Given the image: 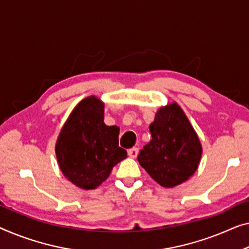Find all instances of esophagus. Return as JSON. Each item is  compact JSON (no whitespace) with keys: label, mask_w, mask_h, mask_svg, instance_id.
<instances>
[{"label":"esophagus","mask_w":249,"mask_h":249,"mask_svg":"<svg viewBox=\"0 0 249 249\" xmlns=\"http://www.w3.org/2000/svg\"><path fill=\"white\" fill-rule=\"evenodd\" d=\"M127 154L129 158L132 159H135L137 157V154H139V148L137 147H133V148H129V150L127 151Z\"/></svg>","instance_id":"1"}]
</instances>
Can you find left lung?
<instances>
[{"label":"left lung","instance_id":"left-lung-1","mask_svg":"<svg viewBox=\"0 0 249 249\" xmlns=\"http://www.w3.org/2000/svg\"><path fill=\"white\" fill-rule=\"evenodd\" d=\"M148 127L152 140L140 152L141 166L164 188L185 182L198 169L202 146L183 109L176 102L160 107Z\"/></svg>","mask_w":249,"mask_h":249}]
</instances>
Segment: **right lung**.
Returning <instances> with one entry per match:
<instances>
[{"instance_id": "right-lung-1", "label": "right lung", "mask_w": 249, "mask_h": 249, "mask_svg": "<svg viewBox=\"0 0 249 249\" xmlns=\"http://www.w3.org/2000/svg\"><path fill=\"white\" fill-rule=\"evenodd\" d=\"M104 104L89 96L77 104L55 142L59 168L70 182L84 190L101 185L118 162L127 158L118 146L120 127L104 123Z\"/></svg>"}]
</instances>
